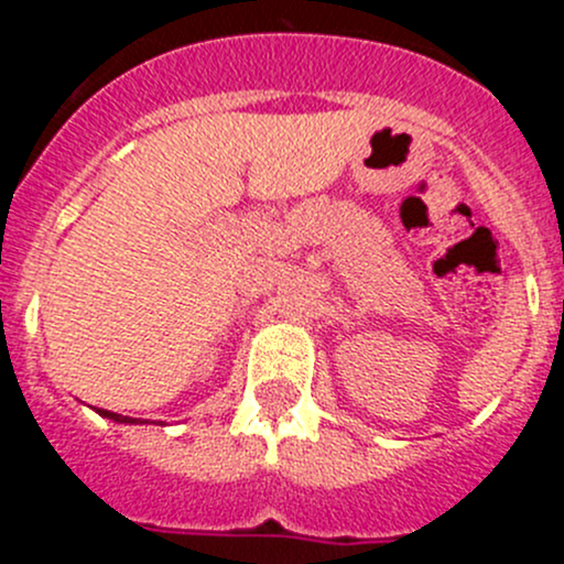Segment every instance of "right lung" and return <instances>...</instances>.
<instances>
[{"instance_id": "right-lung-1", "label": "right lung", "mask_w": 564, "mask_h": 564, "mask_svg": "<svg viewBox=\"0 0 564 564\" xmlns=\"http://www.w3.org/2000/svg\"><path fill=\"white\" fill-rule=\"evenodd\" d=\"M98 414H104V417L113 420V423H139V420H135V417H124V414L108 412V409H98Z\"/></svg>"}]
</instances>
